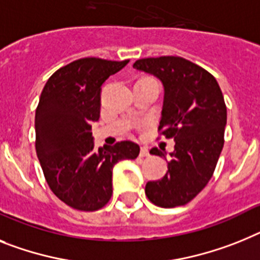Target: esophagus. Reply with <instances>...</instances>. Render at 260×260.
Returning <instances> with one entry per match:
<instances>
[{"label": "esophagus", "instance_id": "34e87169", "mask_svg": "<svg viewBox=\"0 0 260 260\" xmlns=\"http://www.w3.org/2000/svg\"><path fill=\"white\" fill-rule=\"evenodd\" d=\"M149 156V150L147 147H141L140 149V157H148Z\"/></svg>", "mask_w": 260, "mask_h": 260}]
</instances>
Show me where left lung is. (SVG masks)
I'll list each match as a JSON object with an SVG mask.
<instances>
[{
    "label": "left lung",
    "instance_id": "left-lung-1",
    "mask_svg": "<svg viewBox=\"0 0 260 260\" xmlns=\"http://www.w3.org/2000/svg\"><path fill=\"white\" fill-rule=\"evenodd\" d=\"M134 69L162 83L158 131L174 140L167 174L147 182L145 194L160 208L182 206L208 185L214 173L228 120L223 95L214 76L181 56L139 59ZM150 153L167 160V153L157 148Z\"/></svg>",
    "mask_w": 260,
    "mask_h": 260
}]
</instances>
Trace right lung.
Wrapping results in <instances>:
<instances>
[{"label":"right lung","instance_id":"1","mask_svg":"<svg viewBox=\"0 0 260 260\" xmlns=\"http://www.w3.org/2000/svg\"><path fill=\"white\" fill-rule=\"evenodd\" d=\"M129 60L83 58L50 76L36 111V150L50 189L82 211L106 206L112 196V169L135 160L140 147L120 141L96 149L91 124L100 117L102 86Z\"/></svg>","mask_w":260,"mask_h":260}]
</instances>
